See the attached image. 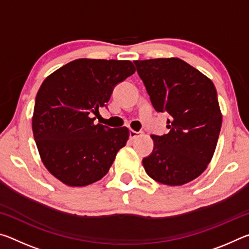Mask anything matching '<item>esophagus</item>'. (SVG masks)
I'll return each instance as SVG.
<instances>
[{
  "label": "esophagus",
  "instance_id": "obj_1",
  "mask_svg": "<svg viewBox=\"0 0 249 249\" xmlns=\"http://www.w3.org/2000/svg\"><path fill=\"white\" fill-rule=\"evenodd\" d=\"M140 135H142V133L136 132V130H133V129L129 130V138H130V140H135V138H137L138 136H140Z\"/></svg>",
  "mask_w": 249,
  "mask_h": 249
}]
</instances>
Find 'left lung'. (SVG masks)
<instances>
[{
  "instance_id": "8db88e82",
  "label": "left lung",
  "mask_w": 249,
  "mask_h": 249,
  "mask_svg": "<svg viewBox=\"0 0 249 249\" xmlns=\"http://www.w3.org/2000/svg\"><path fill=\"white\" fill-rule=\"evenodd\" d=\"M157 112H168L170 132L151 135L154 150L142 159L146 174L166 185H182L208 168L216 148L222 113L213 82L179 58L134 61Z\"/></svg>"
}]
</instances>
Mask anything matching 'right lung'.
I'll use <instances>...</instances> for the list:
<instances>
[{
  "mask_svg": "<svg viewBox=\"0 0 249 249\" xmlns=\"http://www.w3.org/2000/svg\"><path fill=\"white\" fill-rule=\"evenodd\" d=\"M135 70L129 60L81 58L44 80L32 127L41 161L54 178L69 187H86L107 174L129 130L94 124L92 116Z\"/></svg>",
  "mask_w": 249,
  "mask_h": 249,
  "instance_id": "right-lung-1",
  "label": "right lung"
}]
</instances>
